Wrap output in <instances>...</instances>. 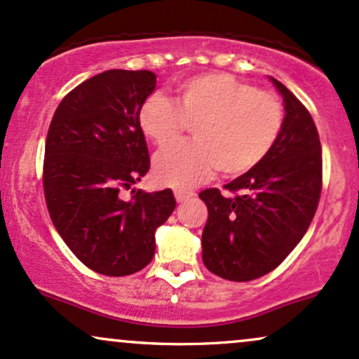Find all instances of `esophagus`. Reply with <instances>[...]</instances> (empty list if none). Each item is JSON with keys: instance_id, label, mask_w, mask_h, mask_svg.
I'll use <instances>...</instances> for the list:
<instances>
[{"instance_id": "1", "label": "esophagus", "mask_w": 359, "mask_h": 359, "mask_svg": "<svg viewBox=\"0 0 359 359\" xmlns=\"http://www.w3.org/2000/svg\"><path fill=\"white\" fill-rule=\"evenodd\" d=\"M191 196H195V191H187V190H175V198L176 201H184L188 198H191Z\"/></svg>"}]
</instances>
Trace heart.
I'll list each match as a JSON object with an SVG mask.
<instances>
[{
  "mask_svg": "<svg viewBox=\"0 0 359 359\" xmlns=\"http://www.w3.org/2000/svg\"><path fill=\"white\" fill-rule=\"evenodd\" d=\"M140 130L166 147L195 126L196 142L178 144L158 154L159 183L190 188L217 169L241 176L256 168L276 146L285 126L281 100L227 72L191 76L176 86V100L151 95L139 110Z\"/></svg>",
  "mask_w": 359,
  "mask_h": 359,
  "instance_id": "heart-1",
  "label": "heart"
}]
</instances>
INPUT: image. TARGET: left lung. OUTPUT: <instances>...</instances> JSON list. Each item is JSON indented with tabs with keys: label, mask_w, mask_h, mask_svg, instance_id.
Here are the masks:
<instances>
[{
	"label": "left lung",
	"mask_w": 359,
	"mask_h": 359,
	"mask_svg": "<svg viewBox=\"0 0 359 359\" xmlns=\"http://www.w3.org/2000/svg\"><path fill=\"white\" fill-rule=\"evenodd\" d=\"M285 126L271 152L243 176L200 193L208 208L201 233L203 264L231 281L268 275L307 232L322 191V147L307 108L276 81Z\"/></svg>",
	"instance_id": "8db88e82"
}]
</instances>
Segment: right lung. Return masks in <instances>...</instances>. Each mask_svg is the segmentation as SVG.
<instances>
[{
	"label": "right lung",
	"mask_w": 359,
	"mask_h": 359,
	"mask_svg": "<svg viewBox=\"0 0 359 359\" xmlns=\"http://www.w3.org/2000/svg\"><path fill=\"white\" fill-rule=\"evenodd\" d=\"M154 90L151 71L100 72L64 96L47 132L42 183L50 220L74 256L100 275L146 268L154 231L176 207L169 188L122 196L151 168L139 110Z\"/></svg>",
	"instance_id": "1"
}]
</instances>
